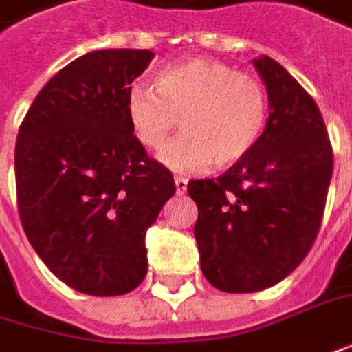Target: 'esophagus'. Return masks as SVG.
<instances>
[{
	"label": "esophagus",
	"instance_id": "1",
	"mask_svg": "<svg viewBox=\"0 0 352 352\" xmlns=\"http://www.w3.org/2000/svg\"><path fill=\"white\" fill-rule=\"evenodd\" d=\"M186 185H188V181H186L185 177H175L177 195H185V192H186Z\"/></svg>",
	"mask_w": 352,
	"mask_h": 352
}]
</instances>
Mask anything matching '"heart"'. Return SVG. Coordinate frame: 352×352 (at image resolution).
Returning a JSON list of instances; mask_svg holds the SVG:
<instances>
[{
  "label": "heart",
  "mask_w": 352,
  "mask_h": 352,
  "mask_svg": "<svg viewBox=\"0 0 352 352\" xmlns=\"http://www.w3.org/2000/svg\"><path fill=\"white\" fill-rule=\"evenodd\" d=\"M156 90L135 85L126 96V117L136 140L157 150L175 129L185 133L160 152L173 171H198L214 160L229 167L245 160L264 133L267 96L260 80L235 73L221 61L192 57L167 67L156 78Z\"/></svg>",
  "instance_id": "heart-1"
}]
</instances>
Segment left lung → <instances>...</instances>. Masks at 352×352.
Returning <instances> with one entry per match:
<instances>
[{
	"instance_id": "1",
	"label": "left lung",
	"mask_w": 352,
	"mask_h": 352,
	"mask_svg": "<svg viewBox=\"0 0 352 352\" xmlns=\"http://www.w3.org/2000/svg\"><path fill=\"white\" fill-rule=\"evenodd\" d=\"M270 117L254 150L217 179L188 181L202 274L226 293H254L305 260L324 216L333 152L316 102L276 59L252 61Z\"/></svg>"
}]
</instances>
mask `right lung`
Listing matches in <instances>:
<instances>
[{"instance_id":"1","label":"right lung","mask_w":352,"mask_h":352,"mask_svg":"<svg viewBox=\"0 0 352 352\" xmlns=\"http://www.w3.org/2000/svg\"><path fill=\"white\" fill-rule=\"evenodd\" d=\"M150 50H96L52 76L19 129V216L36 254L78 293H131L148 272L146 229L175 195L126 117Z\"/></svg>"}]
</instances>
